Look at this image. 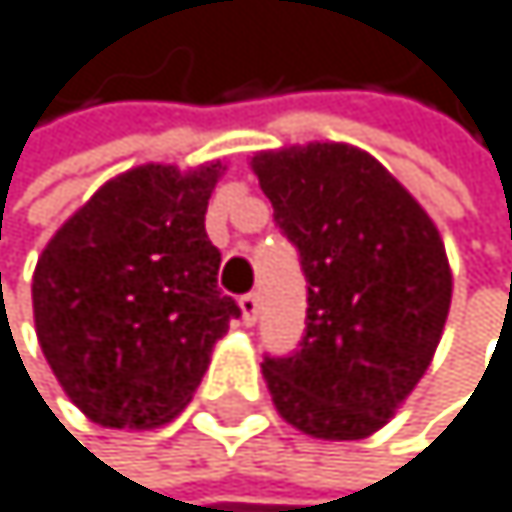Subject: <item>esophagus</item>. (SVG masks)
<instances>
[{
  "mask_svg": "<svg viewBox=\"0 0 512 512\" xmlns=\"http://www.w3.org/2000/svg\"><path fill=\"white\" fill-rule=\"evenodd\" d=\"M258 307H261V301H258V295H254V292H248V295L239 298V311H242L245 326H251L254 320H258Z\"/></svg>",
  "mask_w": 512,
  "mask_h": 512,
  "instance_id": "1",
  "label": "esophagus"
}]
</instances>
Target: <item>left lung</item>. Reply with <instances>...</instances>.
I'll list each match as a JSON object with an SVG mask.
<instances>
[{
    "instance_id": "8db88e82",
    "label": "left lung",
    "mask_w": 512,
    "mask_h": 512,
    "mask_svg": "<svg viewBox=\"0 0 512 512\" xmlns=\"http://www.w3.org/2000/svg\"><path fill=\"white\" fill-rule=\"evenodd\" d=\"M251 170L307 279L298 351L261 363L273 404L304 435L367 438L441 342L454 289L445 242L420 201L354 145L258 152Z\"/></svg>"
}]
</instances>
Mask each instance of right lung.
Listing matches in <instances>:
<instances>
[{"instance_id":"obj_1","label":"right lung","mask_w":512,"mask_h":512,"mask_svg":"<svg viewBox=\"0 0 512 512\" xmlns=\"http://www.w3.org/2000/svg\"><path fill=\"white\" fill-rule=\"evenodd\" d=\"M223 164H142L108 180L49 239L33 320L55 379L92 423L155 429L195 395L242 311L217 289L205 233Z\"/></svg>"}]
</instances>
